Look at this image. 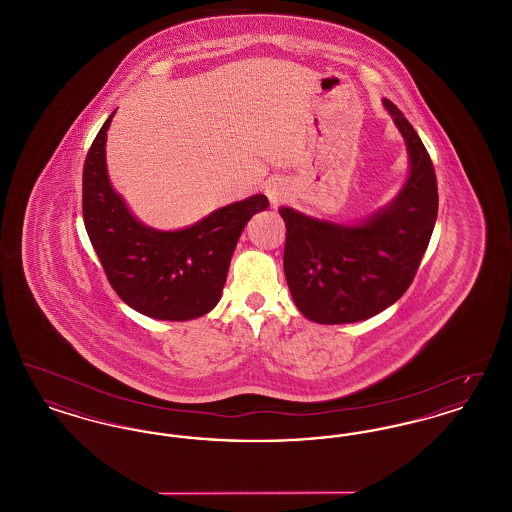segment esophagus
Wrapping results in <instances>:
<instances>
[{
	"label": "esophagus",
	"instance_id": "34e87169",
	"mask_svg": "<svg viewBox=\"0 0 512 512\" xmlns=\"http://www.w3.org/2000/svg\"><path fill=\"white\" fill-rule=\"evenodd\" d=\"M267 195L272 205H278V203H284L290 197V192H288V186L284 182L272 180L267 184Z\"/></svg>",
	"mask_w": 512,
	"mask_h": 512
}]
</instances>
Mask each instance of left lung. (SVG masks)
Instances as JSON below:
<instances>
[{
  "instance_id": "1",
  "label": "left lung",
  "mask_w": 512,
  "mask_h": 512,
  "mask_svg": "<svg viewBox=\"0 0 512 512\" xmlns=\"http://www.w3.org/2000/svg\"><path fill=\"white\" fill-rule=\"evenodd\" d=\"M409 151V176L386 207L357 224L282 207L284 272L293 303L318 324L374 317L409 290L438 219V180L413 124L384 99Z\"/></svg>"
}]
</instances>
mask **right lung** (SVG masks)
<instances>
[{
  "label": "right lung",
  "mask_w": 512,
  "mask_h": 512,
  "mask_svg": "<svg viewBox=\"0 0 512 512\" xmlns=\"http://www.w3.org/2000/svg\"><path fill=\"white\" fill-rule=\"evenodd\" d=\"M103 122L84 161L82 213L109 284L134 311L157 320H192L219 303L232 253L247 220L267 195L230 203L188 228L165 232L142 224L109 182Z\"/></svg>",
  "instance_id": "right-lung-1"
}]
</instances>
